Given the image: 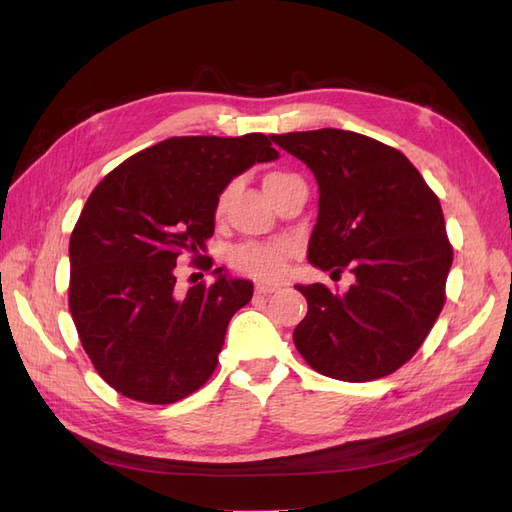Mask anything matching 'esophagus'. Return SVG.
Returning a JSON list of instances; mask_svg holds the SVG:
<instances>
[{"instance_id": "obj_1", "label": "esophagus", "mask_w": 512, "mask_h": 512, "mask_svg": "<svg viewBox=\"0 0 512 512\" xmlns=\"http://www.w3.org/2000/svg\"><path fill=\"white\" fill-rule=\"evenodd\" d=\"M280 290V286H269V284H256V292L262 294V297H267V294H273Z\"/></svg>"}]
</instances>
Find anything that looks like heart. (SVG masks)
<instances>
[{"label":"heart","instance_id":"heart-1","mask_svg":"<svg viewBox=\"0 0 512 512\" xmlns=\"http://www.w3.org/2000/svg\"><path fill=\"white\" fill-rule=\"evenodd\" d=\"M288 173H280V170H271V173L265 175V188L269 185L286 179ZM232 192H235V185H226V188L215 198V215H224L228 209V203L232 198ZM294 256V247L290 243H245L239 245L235 252L230 256L232 267H235L239 273H245L254 277V280L260 282H280L282 277L288 271L290 260Z\"/></svg>","mask_w":512,"mask_h":512}]
</instances>
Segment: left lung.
<instances>
[{
  "mask_svg": "<svg viewBox=\"0 0 512 512\" xmlns=\"http://www.w3.org/2000/svg\"><path fill=\"white\" fill-rule=\"evenodd\" d=\"M316 175L318 222L307 258L356 284L339 294L297 286L307 316L294 346L318 374L344 382L384 378L406 365L446 303L453 265L440 200L404 153L348 130L273 134Z\"/></svg>",
  "mask_w": 512,
  "mask_h": 512,
  "instance_id": "obj_1",
  "label": "left lung"
}]
</instances>
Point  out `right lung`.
Instances as JSON below:
<instances>
[{
  "mask_svg": "<svg viewBox=\"0 0 512 512\" xmlns=\"http://www.w3.org/2000/svg\"><path fill=\"white\" fill-rule=\"evenodd\" d=\"M277 158L271 138L173 136L134 153L89 194L70 237L68 305L102 380L141 404H175L218 367L224 335L254 284L228 280L177 288V265L203 256L215 198L232 177Z\"/></svg>",
  "mask_w": 512,
  "mask_h": 512,
  "instance_id": "obj_1",
  "label": "right lung"
}]
</instances>
